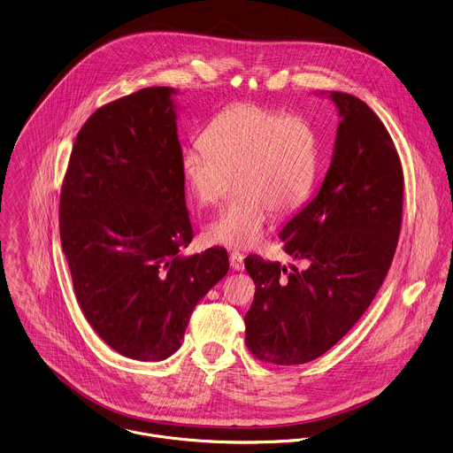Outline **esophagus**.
Segmentation results:
<instances>
[{
  "mask_svg": "<svg viewBox=\"0 0 453 453\" xmlns=\"http://www.w3.org/2000/svg\"><path fill=\"white\" fill-rule=\"evenodd\" d=\"M229 263H231L233 272H243V268H245V265H243V256H242V254H238V252L231 254Z\"/></svg>",
  "mask_w": 453,
  "mask_h": 453,
  "instance_id": "obj_1",
  "label": "esophagus"
}]
</instances>
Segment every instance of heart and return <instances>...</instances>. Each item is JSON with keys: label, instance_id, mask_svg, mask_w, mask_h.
<instances>
[{"label": "heart", "instance_id": "obj_1", "mask_svg": "<svg viewBox=\"0 0 453 453\" xmlns=\"http://www.w3.org/2000/svg\"><path fill=\"white\" fill-rule=\"evenodd\" d=\"M203 145L180 156L181 180L201 206L222 199L238 177V201L206 226V240L231 250H252L266 236L272 208L297 210L310 196L319 168V138L299 113L236 103L211 119Z\"/></svg>", "mask_w": 453, "mask_h": 453}]
</instances>
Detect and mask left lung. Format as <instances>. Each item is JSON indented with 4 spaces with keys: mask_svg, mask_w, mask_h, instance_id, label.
Here are the masks:
<instances>
[{
    "mask_svg": "<svg viewBox=\"0 0 453 453\" xmlns=\"http://www.w3.org/2000/svg\"><path fill=\"white\" fill-rule=\"evenodd\" d=\"M327 94L340 124L317 196L280 231L283 250L306 268L247 257L256 296L247 347L280 365L313 361L362 317L390 268L403 217V168L394 142L359 97Z\"/></svg>",
    "mask_w": 453,
    "mask_h": 453,
    "instance_id": "obj_1",
    "label": "left lung"
}]
</instances>
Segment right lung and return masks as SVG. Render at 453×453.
I'll list each match as a JSON object with an SVG mask.
<instances>
[{"label": "right lung", "mask_w": 453, "mask_h": 453, "mask_svg": "<svg viewBox=\"0 0 453 453\" xmlns=\"http://www.w3.org/2000/svg\"><path fill=\"white\" fill-rule=\"evenodd\" d=\"M173 88H147L96 110L63 181L59 231L77 301L124 357L165 361L180 349L194 306L229 270L192 242Z\"/></svg>", "instance_id": "obj_1"}]
</instances>
